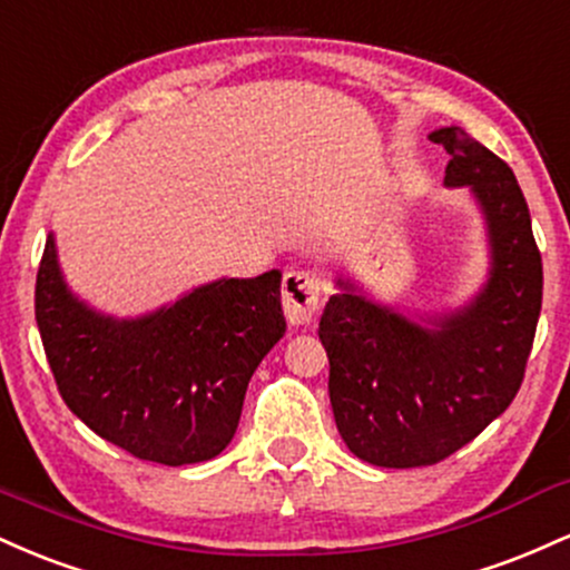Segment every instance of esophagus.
Here are the masks:
<instances>
[{
  "label": "esophagus",
  "instance_id": "obj_1",
  "mask_svg": "<svg viewBox=\"0 0 570 570\" xmlns=\"http://www.w3.org/2000/svg\"><path fill=\"white\" fill-rule=\"evenodd\" d=\"M322 278L313 271L286 273L284 286H281V303H284L286 318L297 326L311 324L318 311V303H322Z\"/></svg>",
  "mask_w": 570,
  "mask_h": 570
}]
</instances>
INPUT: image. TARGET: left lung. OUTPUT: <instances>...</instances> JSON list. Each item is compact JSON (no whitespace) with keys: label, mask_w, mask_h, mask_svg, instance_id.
Wrapping results in <instances>:
<instances>
[{"label":"left lung","mask_w":570,"mask_h":570,"mask_svg":"<svg viewBox=\"0 0 570 570\" xmlns=\"http://www.w3.org/2000/svg\"><path fill=\"white\" fill-rule=\"evenodd\" d=\"M431 141L448 149L444 185H469L485 212L493 271L466 311L431 332L358 297H330L318 337L330 356V402L353 455L385 469L434 466L512 404L541 313V252L512 168L461 128Z\"/></svg>","instance_id":"obj_1"}]
</instances>
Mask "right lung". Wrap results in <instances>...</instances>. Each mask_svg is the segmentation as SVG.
<instances>
[{
  "mask_svg": "<svg viewBox=\"0 0 570 570\" xmlns=\"http://www.w3.org/2000/svg\"><path fill=\"white\" fill-rule=\"evenodd\" d=\"M35 313L67 407L101 440L166 466L230 444L246 385L286 332L278 271L200 286L136 322L98 316L67 292L53 238L39 259Z\"/></svg>",
  "mask_w": 570,
  "mask_h": 570,
  "instance_id": "right-lung-1",
  "label": "right lung"
}]
</instances>
